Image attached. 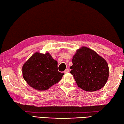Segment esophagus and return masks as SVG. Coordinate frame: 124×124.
I'll return each mask as SVG.
<instances>
[{
  "label": "esophagus",
  "mask_w": 124,
  "mask_h": 124,
  "mask_svg": "<svg viewBox=\"0 0 124 124\" xmlns=\"http://www.w3.org/2000/svg\"><path fill=\"white\" fill-rule=\"evenodd\" d=\"M69 69H66L64 71V74H67V73L69 72Z\"/></svg>",
  "instance_id": "obj_1"
}]
</instances>
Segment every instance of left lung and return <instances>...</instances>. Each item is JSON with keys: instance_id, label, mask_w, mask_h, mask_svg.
Listing matches in <instances>:
<instances>
[{"instance_id": "1", "label": "left lung", "mask_w": 124, "mask_h": 124, "mask_svg": "<svg viewBox=\"0 0 124 124\" xmlns=\"http://www.w3.org/2000/svg\"><path fill=\"white\" fill-rule=\"evenodd\" d=\"M72 62L70 73L80 88L93 92L104 87L109 77L108 65L96 52L82 46L77 50Z\"/></svg>"}]
</instances>
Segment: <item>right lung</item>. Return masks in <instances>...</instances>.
I'll return each instance as SVG.
<instances>
[{
    "instance_id": "right-lung-1",
    "label": "right lung",
    "mask_w": 124,
    "mask_h": 124,
    "mask_svg": "<svg viewBox=\"0 0 124 124\" xmlns=\"http://www.w3.org/2000/svg\"><path fill=\"white\" fill-rule=\"evenodd\" d=\"M22 70L27 84L38 91L48 90L57 84L64 74L58 71L57 61L49 53H35L23 64Z\"/></svg>"
}]
</instances>
